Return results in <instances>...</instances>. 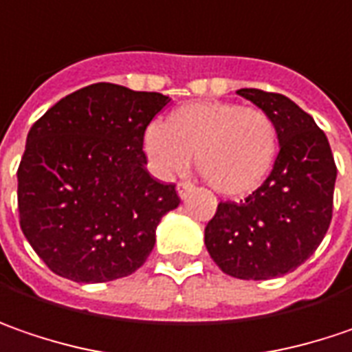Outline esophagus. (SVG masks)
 I'll return each instance as SVG.
<instances>
[{
    "label": "esophagus",
    "instance_id": "1",
    "mask_svg": "<svg viewBox=\"0 0 352 352\" xmlns=\"http://www.w3.org/2000/svg\"><path fill=\"white\" fill-rule=\"evenodd\" d=\"M192 190H194V184H192L190 180H182V182H178V194H180V198H186Z\"/></svg>",
    "mask_w": 352,
    "mask_h": 352
}]
</instances>
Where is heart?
Segmentation results:
<instances>
[{
    "label": "heart",
    "mask_w": 352,
    "mask_h": 352,
    "mask_svg": "<svg viewBox=\"0 0 352 352\" xmlns=\"http://www.w3.org/2000/svg\"><path fill=\"white\" fill-rule=\"evenodd\" d=\"M277 144V126L265 111L226 100L188 102L166 126L154 122L144 132V150L162 172H184L196 154L204 180L228 196L263 182Z\"/></svg>",
    "instance_id": "b5f03b06"
}]
</instances>
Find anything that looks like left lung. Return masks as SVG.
I'll list each match as a JSON object with an SVG mask.
<instances>
[{
	"instance_id": "left-lung-1",
	"label": "left lung",
	"mask_w": 352,
	"mask_h": 352,
	"mask_svg": "<svg viewBox=\"0 0 352 352\" xmlns=\"http://www.w3.org/2000/svg\"><path fill=\"white\" fill-rule=\"evenodd\" d=\"M237 95L272 116L279 154L272 174L245 200L218 204L204 241L221 272L261 281L295 272L323 241L337 164L325 132L293 100L261 89Z\"/></svg>"
}]
</instances>
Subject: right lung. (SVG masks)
I'll list each match as a JSON object with an SVG mask.
<instances>
[{
	"instance_id": "obj_1",
	"label": "right lung",
	"mask_w": 352,
	"mask_h": 352,
	"mask_svg": "<svg viewBox=\"0 0 352 352\" xmlns=\"http://www.w3.org/2000/svg\"><path fill=\"white\" fill-rule=\"evenodd\" d=\"M168 102L160 93L97 82L31 126L17 168L19 226L51 272L104 283L146 261L156 226L180 204L174 184L144 168V132Z\"/></svg>"
}]
</instances>
